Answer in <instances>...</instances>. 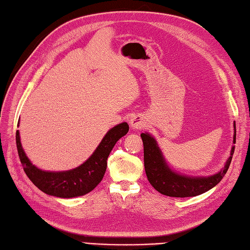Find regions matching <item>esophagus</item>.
<instances>
[{
    "label": "esophagus",
    "instance_id": "34e87169",
    "mask_svg": "<svg viewBox=\"0 0 250 250\" xmlns=\"http://www.w3.org/2000/svg\"><path fill=\"white\" fill-rule=\"evenodd\" d=\"M129 124L132 129H140L141 127L145 126L146 122H145V119L142 118L140 114H136L134 116H131Z\"/></svg>",
    "mask_w": 250,
    "mask_h": 250
}]
</instances>
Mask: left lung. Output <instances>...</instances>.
<instances>
[{
	"label": "left lung",
	"mask_w": 250,
	"mask_h": 250,
	"mask_svg": "<svg viewBox=\"0 0 250 250\" xmlns=\"http://www.w3.org/2000/svg\"><path fill=\"white\" fill-rule=\"evenodd\" d=\"M144 142V159L145 169L147 180L156 191L171 197H190L203 194L212 189L222 180L230 167L232 156L235 146H232L231 154L226 163L225 167L212 176L208 177H192L185 176L171 170L163 156L156 140L147 132L140 135ZM236 141V129L234 123L233 144Z\"/></svg>",
	"instance_id": "1"
}]
</instances>
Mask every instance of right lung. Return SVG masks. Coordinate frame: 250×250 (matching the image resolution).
Returning <instances> with one entry per match:
<instances>
[{
    "label": "right lung",
    "instance_id": "1",
    "mask_svg": "<svg viewBox=\"0 0 250 250\" xmlns=\"http://www.w3.org/2000/svg\"><path fill=\"white\" fill-rule=\"evenodd\" d=\"M129 130L127 123H121L106 132L104 139L89 159L74 169L65 171H45L34 166L25 155L16 131L18 155L25 175L35 187L48 195L71 198L82 196L93 191L103 180L106 169V160L118 140Z\"/></svg>",
    "mask_w": 250,
    "mask_h": 250
}]
</instances>
